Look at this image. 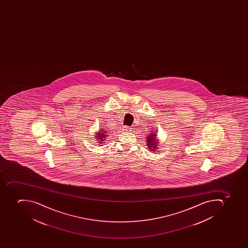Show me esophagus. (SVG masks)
<instances>
[{
  "instance_id": "esophagus-1",
  "label": "esophagus",
  "mask_w": 248,
  "mask_h": 248,
  "mask_svg": "<svg viewBox=\"0 0 248 248\" xmlns=\"http://www.w3.org/2000/svg\"><path fill=\"white\" fill-rule=\"evenodd\" d=\"M125 129L126 131H131V129H132V128H131V127H129V126H126V127H125Z\"/></svg>"
}]
</instances>
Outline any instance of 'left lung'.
<instances>
[{
    "label": "left lung",
    "instance_id": "left-lung-1",
    "mask_svg": "<svg viewBox=\"0 0 248 248\" xmlns=\"http://www.w3.org/2000/svg\"><path fill=\"white\" fill-rule=\"evenodd\" d=\"M156 135L155 133H150L148 137H146L147 146L151 151H156L158 146L157 140L156 139Z\"/></svg>",
    "mask_w": 248,
    "mask_h": 248
}]
</instances>
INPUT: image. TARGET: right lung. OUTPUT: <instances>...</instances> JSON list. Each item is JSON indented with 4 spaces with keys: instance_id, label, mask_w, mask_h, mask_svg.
<instances>
[{
    "instance_id": "obj_1",
    "label": "right lung",
    "mask_w": 248,
    "mask_h": 248,
    "mask_svg": "<svg viewBox=\"0 0 248 248\" xmlns=\"http://www.w3.org/2000/svg\"><path fill=\"white\" fill-rule=\"evenodd\" d=\"M100 129H102V130H99V132L97 133V134H96V138L98 140L99 143H102V142H103V141H106L105 140V138H106V136H107L106 134L108 133L107 130H105L106 129H103V128H100Z\"/></svg>"
}]
</instances>
